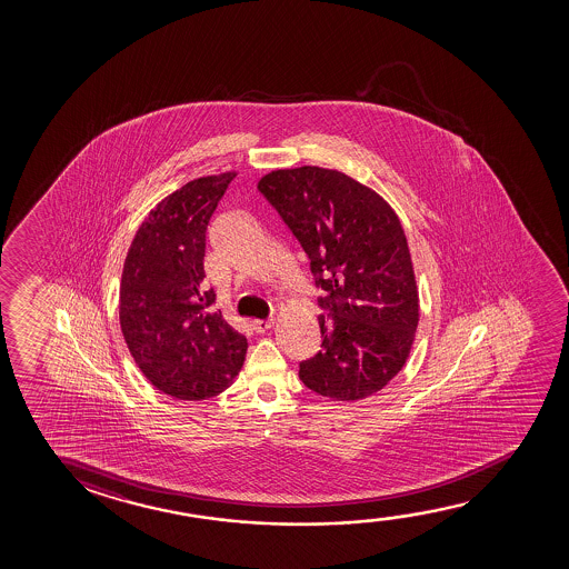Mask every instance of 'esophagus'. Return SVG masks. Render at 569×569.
Masks as SVG:
<instances>
[{
  "instance_id": "obj_1",
  "label": "esophagus",
  "mask_w": 569,
  "mask_h": 569,
  "mask_svg": "<svg viewBox=\"0 0 569 569\" xmlns=\"http://www.w3.org/2000/svg\"><path fill=\"white\" fill-rule=\"evenodd\" d=\"M273 327V317H270V319H258L252 320V328L257 330V332H266L268 328Z\"/></svg>"
}]
</instances>
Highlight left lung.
Masks as SVG:
<instances>
[{"label":"left lung","mask_w":569,"mask_h":569,"mask_svg":"<svg viewBox=\"0 0 569 569\" xmlns=\"http://www.w3.org/2000/svg\"><path fill=\"white\" fill-rule=\"evenodd\" d=\"M309 258L319 297L320 351L299 363L307 389L361 400L389 385L420 317L405 229L371 188L343 172L299 167L258 182Z\"/></svg>","instance_id":"obj_1"}]
</instances>
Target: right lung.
I'll list each match as a JSON object with an SVG mask.
<instances>
[{"instance_id": "right-lung-1", "label": "right lung", "mask_w": 569, "mask_h": 569, "mask_svg": "<svg viewBox=\"0 0 569 569\" xmlns=\"http://www.w3.org/2000/svg\"><path fill=\"white\" fill-rule=\"evenodd\" d=\"M237 172L192 180L157 203L133 237L120 327L141 373L179 400L216 397L241 371L247 338L213 309L202 281L206 231Z\"/></svg>"}]
</instances>
